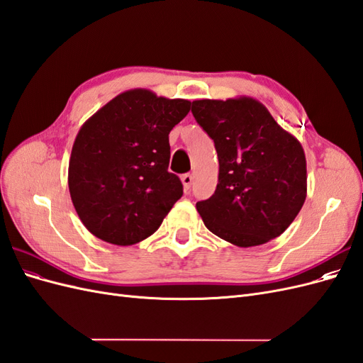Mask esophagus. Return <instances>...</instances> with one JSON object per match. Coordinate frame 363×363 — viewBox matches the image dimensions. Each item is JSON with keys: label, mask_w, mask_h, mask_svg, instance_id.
Wrapping results in <instances>:
<instances>
[{"label": "esophagus", "mask_w": 363, "mask_h": 363, "mask_svg": "<svg viewBox=\"0 0 363 363\" xmlns=\"http://www.w3.org/2000/svg\"><path fill=\"white\" fill-rule=\"evenodd\" d=\"M192 182H194V177H192L191 174H183V175H182V183H183V188H184L186 192H188V191L191 189Z\"/></svg>", "instance_id": "1"}]
</instances>
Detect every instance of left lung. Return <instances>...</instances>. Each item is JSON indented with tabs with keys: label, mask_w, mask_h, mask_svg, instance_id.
<instances>
[{
	"label": "left lung",
	"mask_w": 363,
	"mask_h": 363,
	"mask_svg": "<svg viewBox=\"0 0 363 363\" xmlns=\"http://www.w3.org/2000/svg\"><path fill=\"white\" fill-rule=\"evenodd\" d=\"M219 160L215 194L196 203L204 225L227 242H269L298 215L307 194L303 147L248 96L192 101Z\"/></svg>",
	"instance_id": "left-lung-1"
}]
</instances>
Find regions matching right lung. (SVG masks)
<instances>
[{"mask_svg": "<svg viewBox=\"0 0 363 363\" xmlns=\"http://www.w3.org/2000/svg\"><path fill=\"white\" fill-rule=\"evenodd\" d=\"M189 111L188 100L131 89L83 124L68 184L77 215L94 236L133 245L160 227L183 195L180 179L168 171V136Z\"/></svg>", "mask_w": 363, "mask_h": 363, "instance_id": "right-lung-1", "label": "right lung"}]
</instances>
